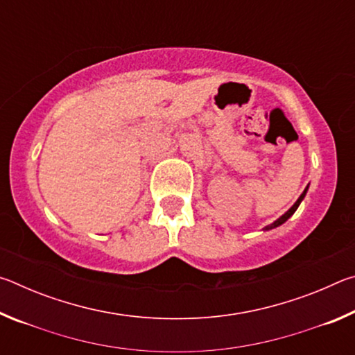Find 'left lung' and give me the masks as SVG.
Returning a JSON list of instances; mask_svg holds the SVG:
<instances>
[{"label":"left lung","mask_w":355,"mask_h":355,"mask_svg":"<svg viewBox=\"0 0 355 355\" xmlns=\"http://www.w3.org/2000/svg\"><path fill=\"white\" fill-rule=\"evenodd\" d=\"M307 191H309V186H307V188H305L304 189V192H302V194H300V197H299V199L296 200V203H294V205L290 208V209H288V211L285 213V214H282L280 216V218L277 219V220H274L272 222V224H269V225H266V227H264L263 228V230H272V228H275V227H279V225H282V224H284V222H286L288 219H290L291 218V216L294 214V211H296V209H297V207L300 205V202H302L304 200V197H305V194H307Z\"/></svg>","instance_id":"left-lung-1"}]
</instances>
